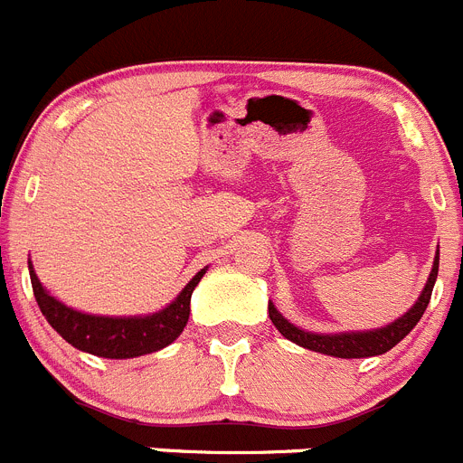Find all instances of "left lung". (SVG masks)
I'll use <instances>...</instances> for the list:
<instances>
[{
    "label": "left lung",
    "instance_id": "1",
    "mask_svg": "<svg viewBox=\"0 0 463 463\" xmlns=\"http://www.w3.org/2000/svg\"><path fill=\"white\" fill-rule=\"evenodd\" d=\"M436 277H439V253H436L434 268H431V274H429V281L424 286L422 295H420L418 302L413 304V309L403 314L402 318H397L394 323H390L387 327H381V330L373 332H348V335H314V332H304L295 325H290L288 320L283 318L274 304L269 302V320L274 323L279 332H281L286 339H290L293 344L302 345V348H309V351L323 353V355H335V357H372V355H383L390 348L399 344L408 332L413 330L418 320L422 318L424 309H427L429 299H431V290H434Z\"/></svg>",
    "mask_w": 463,
    "mask_h": 463
}]
</instances>
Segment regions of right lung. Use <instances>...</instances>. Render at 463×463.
Here are the masks:
<instances>
[{"label":"right lung","instance_id":"right-lung-1","mask_svg":"<svg viewBox=\"0 0 463 463\" xmlns=\"http://www.w3.org/2000/svg\"><path fill=\"white\" fill-rule=\"evenodd\" d=\"M203 274H205V269L195 274L186 283L184 290L177 295V299L159 314L143 316V318H108V316L80 314V311L69 309L66 304L57 302L41 286L39 277L29 265L32 288H34V298L45 320L71 345H76L78 351L91 353V355L99 357H110V360L147 355V353L161 351L168 344H173L186 327L191 311V293L203 279Z\"/></svg>","mask_w":463,"mask_h":463}]
</instances>
